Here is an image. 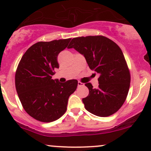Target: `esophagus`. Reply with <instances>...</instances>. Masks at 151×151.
I'll return each mask as SVG.
<instances>
[{
	"instance_id": "obj_1",
	"label": "esophagus",
	"mask_w": 151,
	"mask_h": 151,
	"mask_svg": "<svg viewBox=\"0 0 151 151\" xmlns=\"http://www.w3.org/2000/svg\"><path fill=\"white\" fill-rule=\"evenodd\" d=\"M84 86V83L81 82V81H78V86Z\"/></svg>"
}]
</instances>
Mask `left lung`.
I'll list each match as a JSON object with an SVG mask.
<instances>
[{"instance_id": "obj_1", "label": "left lung", "mask_w": 151, "mask_h": 151, "mask_svg": "<svg viewBox=\"0 0 151 151\" xmlns=\"http://www.w3.org/2000/svg\"><path fill=\"white\" fill-rule=\"evenodd\" d=\"M67 48H74L84 55L89 68L99 74L98 89H93L91 83L85 84L89 91L82 99L85 109L101 117L115 114L125 102L131 82L121 48L103 35L74 37Z\"/></svg>"}]
</instances>
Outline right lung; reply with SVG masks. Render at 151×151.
<instances>
[{
  "instance_id": "obj_1",
  "label": "right lung",
  "mask_w": 151,
  "mask_h": 151,
  "mask_svg": "<svg viewBox=\"0 0 151 151\" xmlns=\"http://www.w3.org/2000/svg\"><path fill=\"white\" fill-rule=\"evenodd\" d=\"M71 38L38 42L22 55L15 72V88L22 107L31 117L41 122L60 119L67 111L68 99L78 81L60 83L52 76L59 68L58 56Z\"/></svg>"
}]
</instances>
